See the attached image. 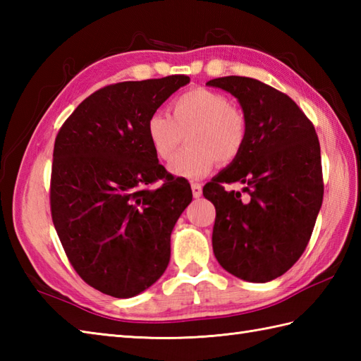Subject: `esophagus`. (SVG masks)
I'll use <instances>...</instances> for the list:
<instances>
[{"label":"esophagus","instance_id":"1","mask_svg":"<svg viewBox=\"0 0 361 361\" xmlns=\"http://www.w3.org/2000/svg\"><path fill=\"white\" fill-rule=\"evenodd\" d=\"M190 189H192V195H194L195 198H200V197H202L203 188H202L200 183H192V185H190Z\"/></svg>","mask_w":361,"mask_h":361}]
</instances>
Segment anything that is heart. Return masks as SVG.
<instances>
[{
  "mask_svg": "<svg viewBox=\"0 0 361 361\" xmlns=\"http://www.w3.org/2000/svg\"><path fill=\"white\" fill-rule=\"evenodd\" d=\"M247 118L243 111L219 91L192 88L176 96L169 114L153 113L145 124V135L153 153L171 161L188 133L189 147L169 166L175 176L198 180L216 166L229 164L240 155L247 141Z\"/></svg>",
  "mask_w": 361,
  "mask_h": 361,
  "instance_id": "heart-1",
  "label": "heart"
}]
</instances>
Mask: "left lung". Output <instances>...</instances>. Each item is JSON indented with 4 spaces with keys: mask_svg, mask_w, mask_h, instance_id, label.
Returning <instances> with one entry per match:
<instances>
[{
    "mask_svg": "<svg viewBox=\"0 0 361 361\" xmlns=\"http://www.w3.org/2000/svg\"><path fill=\"white\" fill-rule=\"evenodd\" d=\"M206 85L231 93L248 126L240 155L203 188L216 206L214 255L243 281H273L301 257L323 203L315 127L287 94L260 80L228 75ZM231 182L243 190L226 191Z\"/></svg>",
    "mask_w": 361,
    "mask_h": 361,
    "instance_id": "8db88e82",
    "label": "left lung"
}]
</instances>
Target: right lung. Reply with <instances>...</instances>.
I'll use <instances>...</instances> for the list:
<instances>
[{
  "label": "right lung",
  "instance_id": "1",
  "mask_svg": "<svg viewBox=\"0 0 361 361\" xmlns=\"http://www.w3.org/2000/svg\"><path fill=\"white\" fill-rule=\"evenodd\" d=\"M189 80L167 75L101 88L59 130L52 221L74 270L105 295H140L169 265L172 229L192 190L158 163L145 124ZM158 179L164 185L150 190Z\"/></svg>",
  "mask_w": 361,
  "mask_h": 361
}]
</instances>
